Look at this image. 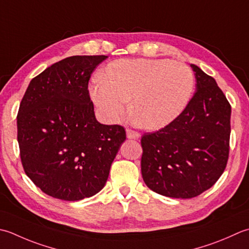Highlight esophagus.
I'll return each mask as SVG.
<instances>
[{"label":"esophagus","mask_w":249,"mask_h":249,"mask_svg":"<svg viewBox=\"0 0 249 249\" xmlns=\"http://www.w3.org/2000/svg\"><path fill=\"white\" fill-rule=\"evenodd\" d=\"M126 137L128 139H138L140 137V135L137 131H135L133 129H126Z\"/></svg>","instance_id":"esophagus-1"}]
</instances>
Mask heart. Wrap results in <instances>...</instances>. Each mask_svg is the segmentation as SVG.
I'll list each match as a JSON object with an SVG mask.
<instances>
[{"instance_id": "1", "label": "heart", "mask_w": 249, "mask_h": 249, "mask_svg": "<svg viewBox=\"0 0 249 249\" xmlns=\"http://www.w3.org/2000/svg\"><path fill=\"white\" fill-rule=\"evenodd\" d=\"M89 89L91 100L105 118L115 122L128 109L129 99L140 127L157 130L172 123L187 108L194 89L191 69L168 59H118L101 72Z\"/></svg>"}]
</instances>
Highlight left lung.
Wrapping results in <instances>:
<instances>
[{
    "mask_svg": "<svg viewBox=\"0 0 249 249\" xmlns=\"http://www.w3.org/2000/svg\"><path fill=\"white\" fill-rule=\"evenodd\" d=\"M196 92L172 123L141 138V174L160 196L191 198L212 188L227 166L231 106L215 79L190 65Z\"/></svg>",
    "mask_w": 249,
    "mask_h": 249,
    "instance_id": "obj_1",
    "label": "left lung"
}]
</instances>
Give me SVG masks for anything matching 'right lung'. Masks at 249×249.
Returning a JSON list of instances; mask_svg holds the SVG:
<instances>
[{"mask_svg":"<svg viewBox=\"0 0 249 249\" xmlns=\"http://www.w3.org/2000/svg\"><path fill=\"white\" fill-rule=\"evenodd\" d=\"M108 56H72L31 80L19 107L18 143L27 176L47 196L80 201L98 193L126 139L97 121L89 81Z\"/></svg>","mask_w":249,"mask_h":249,"instance_id":"add662e5","label":"right lung"}]
</instances>
